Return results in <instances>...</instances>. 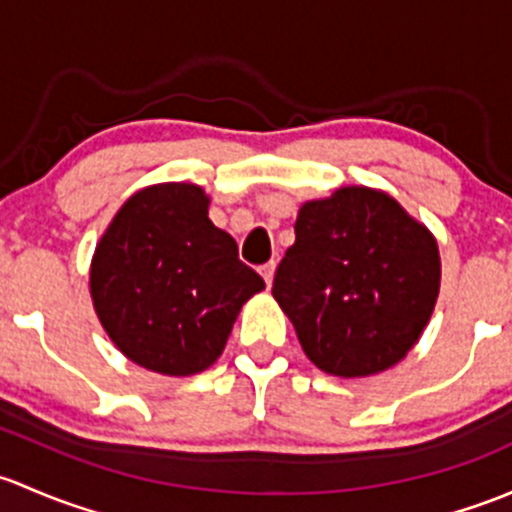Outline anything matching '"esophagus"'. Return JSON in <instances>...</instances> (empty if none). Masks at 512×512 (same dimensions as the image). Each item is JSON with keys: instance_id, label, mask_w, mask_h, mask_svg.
<instances>
[{"instance_id": "obj_1", "label": "esophagus", "mask_w": 512, "mask_h": 512, "mask_svg": "<svg viewBox=\"0 0 512 512\" xmlns=\"http://www.w3.org/2000/svg\"><path fill=\"white\" fill-rule=\"evenodd\" d=\"M273 273H276V261H268L266 266H261V276L263 281H266V286H271L273 283Z\"/></svg>"}]
</instances>
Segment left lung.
I'll return each mask as SVG.
<instances>
[{
	"label": "left lung",
	"instance_id": "8db88e82",
	"mask_svg": "<svg viewBox=\"0 0 512 512\" xmlns=\"http://www.w3.org/2000/svg\"><path fill=\"white\" fill-rule=\"evenodd\" d=\"M439 288L436 236L387 192L350 184L300 204L271 293L308 360L355 379L409 355Z\"/></svg>",
	"mask_w": 512,
	"mask_h": 512
}]
</instances>
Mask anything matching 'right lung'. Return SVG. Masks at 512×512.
<instances>
[{
	"mask_svg": "<svg viewBox=\"0 0 512 512\" xmlns=\"http://www.w3.org/2000/svg\"><path fill=\"white\" fill-rule=\"evenodd\" d=\"M88 286L100 325L130 362L189 377L219 360L241 305L266 283L212 224L204 187L162 182L118 209L93 251Z\"/></svg>",
	"mask_w": 512,
	"mask_h": 512,
	"instance_id": "obj_1",
	"label": "right lung"
}]
</instances>
